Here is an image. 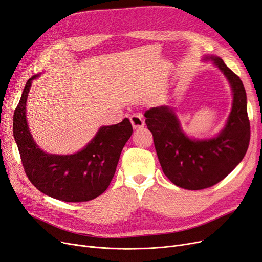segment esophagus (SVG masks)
<instances>
[{"label": "esophagus", "mask_w": 262, "mask_h": 262, "mask_svg": "<svg viewBox=\"0 0 262 262\" xmlns=\"http://www.w3.org/2000/svg\"><path fill=\"white\" fill-rule=\"evenodd\" d=\"M129 120H130L133 127L135 129L136 128H142L144 126V120H143V117L141 115H133L129 118Z\"/></svg>", "instance_id": "34e87169"}]
</instances>
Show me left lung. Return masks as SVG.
<instances>
[{
    "label": "left lung",
    "instance_id": "left-lung-1",
    "mask_svg": "<svg viewBox=\"0 0 262 262\" xmlns=\"http://www.w3.org/2000/svg\"><path fill=\"white\" fill-rule=\"evenodd\" d=\"M228 79L233 92L232 110L216 138L191 140L182 132L173 110L167 106L144 112L145 124L165 176L177 186L199 190L224 180L240 163L251 139L246 92L240 77L221 58H211Z\"/></svg>",
    "mask_w": 262,
    "mask_h": 262
}]
</instances>
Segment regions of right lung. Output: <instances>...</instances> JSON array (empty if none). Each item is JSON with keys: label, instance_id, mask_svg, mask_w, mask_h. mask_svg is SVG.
Listing matches in <instances>:
<instances>
[{"label": "right lung", "instance_id": "right-lung-1", "mask_svg": "<svg viewBox=\"0 0 262 262\" xmlns=\"http://www.w3.org/2000/svg\"><path fill=\"white\" fill-rule=\"evenodd\" d=\"M22 92L14 113V137L22 166L31 183L54 199L66 202L92 200L108 188L125 143L133 134L129 120L100 127L93 140L74 155H51L33 141L26 118V104L33 79Z\"/></svg>", "mask_w": 262, "mask_h": 262}]
</instances>
